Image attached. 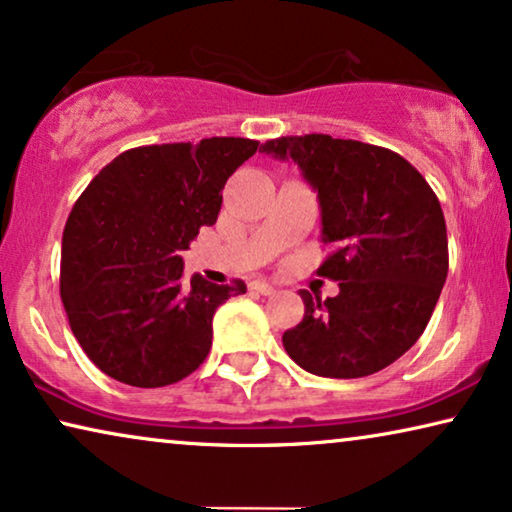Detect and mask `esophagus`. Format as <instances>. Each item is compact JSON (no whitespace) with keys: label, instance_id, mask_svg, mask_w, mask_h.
Wrapping results in <instances>:
<instances>
[{"label":"esophagus","instance_id":"esophagus-1","mask_svg":"<svg viewBox=\"0 0 512 512\" xmlns=\"http://www.w3.org/2000/svg\"><path fill=\"white\" fill-rule=\"evenodd\" d=\"M249 286H251V291L261 293V296H272V293H275V286H272L270 282H265V279H254Z\"/></svg>","mask_w":512,"mask_h":512}]
</instances>
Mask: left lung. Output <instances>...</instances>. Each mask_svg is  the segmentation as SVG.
I'll return each instance as SVG.
<instances>
[{"label":"left lung","mask_w":512,"mask_h":512,"mask_svg":"<svg viewBox=\"0 0 512 512\" xmlns=\"http://www.w3.org/2000/svg\"><path fill=\"white\" fill-rule=\"evenodd\" d=\"M293 160L317 191L321 240L331 254L317 275L335 298L305 303L282 335L286 354L319 377L373 375L408 352L429 324L447 277V228L426 179L398 153L331 135L279 137L261 146Z\"/></svg>","instance_id":"1"}]
</instances>
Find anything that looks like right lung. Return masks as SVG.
Returning a JSON list of instances; mask_svg holds the SVG:
<instances>
[{
    "instance_id": "1",
    "label": "right lung",
    "mask_w": 512,
    "mask_h": 512,
    "mask_svg": "<svg viewBox=\"0 0 512 512\" xmlns=\"http://www.w3.org/2000/svg\"><path fill=\"white\" fill-rule=\"evenodd\" d=\"M254 139L209 137L123 151L90 181L62 233L60 296L83 352L130 387L184 380L207 359L216 307L247 284L184 279L202 226H214L230 174Z\"/></svg>"
}]
</instances>
